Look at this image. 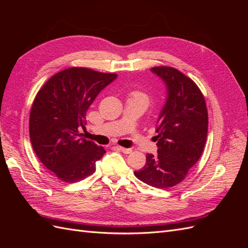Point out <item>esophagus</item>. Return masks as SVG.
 Wrapping results in <instances>:
<instances>
[{
    "label": "esophagus",
    "instance_id": "34e87169",
    "mask_svg": "<svg viewBox=\"0 0 248 248\" xmlns=\"http://www.w3.org/2000/svg\"><path fill=\"white\" fill-rule=\"evenodd\" d=\"M118 150H120V151L123 152L124 154H130L132 152L131 149H127V148H123V147H120V146H117L116 147Z\"/></svg>",
    "mask_w": 248,
    "mask_h": 248
}]
</instances>
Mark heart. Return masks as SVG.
I'll return each mask as SVG.
<instances>
[{"instance_id":"obj_1","label":"heart","mask_w":248,"mask_h":248,"mask_svg":"<svg viewBox=\"0 0 248 248\" xmlns=\"http://www.w3.org/2000/svg\"><path fill=\"white\" fill-rule=\"evenodd\" d=\"M132 95L136 96V97H139V98H140V99H144L145 101L148 102V97H147V95L144 94V93H141V92H134V93H132Z\"/></svg>"}]
</instances>
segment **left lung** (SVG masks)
Segmentation results:
<instances>
[{
  "mask_svg": "<svg viewBox=\"0 0 248 248\" xmlns=\"http://www.w3.org/2000/svg\"><path fill=\"white\" fill-rule=\"evenodd\" d=\"M167 86V100L157 122V155L134 175L156 188H169L185 179L204 151L208 111L204 95L191 78L172 67L151 69Z\"/></svg>",
  "mask_w": 248,
  "mask_h": 248,
  "instance_id": "obj_1",
  "label": "left lung"
}]
</instances>
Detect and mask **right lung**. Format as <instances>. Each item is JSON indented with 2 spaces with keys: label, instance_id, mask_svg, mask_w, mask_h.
<instances>
[{
  "label": "right lung",
  "instance_id": "right-lung-1",
  "mask_svg": "<svg viewBox=\"0 0 248 248\" xmlns=\"http://www.w3.org/2000/svg\"><path fill=\"white\" fill-rule=\"evenodd\" d=\"M117 78L84 67L52 76L37 93L30 114V139L44 167L64 182L92 175L106 150L79 133L96 96Z\"/></svg>",
  "mask_w": 248,
  "mask_h": 248
}]
</instances>
